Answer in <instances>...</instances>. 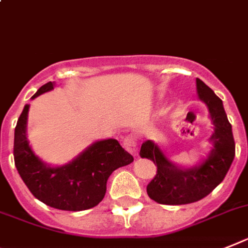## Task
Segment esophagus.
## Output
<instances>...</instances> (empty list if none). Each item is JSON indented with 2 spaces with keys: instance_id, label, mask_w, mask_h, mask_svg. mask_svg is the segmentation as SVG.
<instances>
[{
  "instance_id": "obj_1",
  "label": "esophagus",
  "mask_w": 248,
  "mask_h": 248,
  "mask_svg": "<svg viewBox=\"0 0 248 248\" xmlns=\"http://www.w3.org/2000/svg\"><path fill=\"white\" fill-rule=\"evenodd\" d=\"M123 146H124V148H125L129 153H132V155L136 156L137 151H138L137 137L134 136V134H129V136H126L125 138H124V140H123Z\"/></svg>"
}]
</instances>
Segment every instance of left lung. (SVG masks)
I'll use <instances>...</instances> for the list:
<instances>
[{
	"mask_svg": "<svg viewBox=\"0 0 248 248\" xmlns=\"http://www.w3.org/2000/svg\"><path fill=\"white\" fill-rule=\"evenodd\" d=\"M196 92L208 108L214 128L209 138L212 149L206 158L193 167H181L171 162L153 140H146L140 147L139 156L157 165V173L147 186V194L159 204L183 205L205 198L222 183L234 158L236 144L232 125L222 100L199 78H196Z\"/></svg>",
	"mask_w": 248,
	"mask_h": 248,
	"instance_id": "obj_1",
	"label": "left lung"
}]
</instances>
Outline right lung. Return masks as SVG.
<instances>
[{"mask_svg": "<svg viewBox=\"0 0 248 248\" xmlns=\"http://www.w3.org/2000/svg\"><path fill=\"white\" fill-rule=\"evenodd\" d=\"M54 82L43 85L31 99L52 91ZM24 106L15 128L14 158L18 175L36 199L61 210L79 212L93 208L104 199L106 183L114 171L134 161L116 139L96 140L72 161L50 166L42 161L29 144L28 115Z\"/></svg>", "mask_w": 248, "mask_h": 248, "instance_id": "1", "label": "right lung"}]
</instances>
